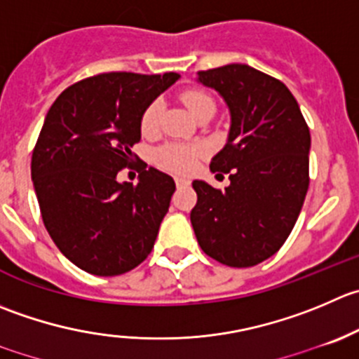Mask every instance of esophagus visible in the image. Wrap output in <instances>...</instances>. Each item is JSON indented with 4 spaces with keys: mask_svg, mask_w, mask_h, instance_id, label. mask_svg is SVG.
Listing matches in <instances>:
<instances>
[{
    "mask_svg": "<svg viewBox=\"0 0 359 359\" xmlns=\"http://www.w3.org/2000/svg\"><path fill=\"white\" fill-rule=\"evenodd\" d=\"M175 184L177 187H187L191 184V180L186 179V177H175Z\"/></svg>",
    "mask_w": 359,
    "mask_h": 359,
    "instance_id": "obj_1",
    "label": "esophagus"
}]
</instances>
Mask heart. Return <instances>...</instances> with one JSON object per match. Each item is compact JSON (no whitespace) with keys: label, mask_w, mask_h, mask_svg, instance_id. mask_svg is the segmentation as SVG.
I'll list each match as a JSON object with an SVG mask.
<instances>
[{"label":"heart","mask_w":359,"mask_h":359,"mask_svg":"<svg viewBox=\"0 0 359 359\" xmlns=\"http://www.w3.org/2000/svg\"><path fill=\"white\" fill-rule=\"evenodd\" d=\"M180 100L194 117H198L207 109H215L214 100L200 89H186L180 93ZM159 116H161V103L152 102L151 105H147L140 119L142 133L154 135L159 126ZM201 154H203V149L198 145L166 144L154 152V163L166 172L189 173L196 166Z\"/></svg>","instance_id":"heart-1"}]
</instances>
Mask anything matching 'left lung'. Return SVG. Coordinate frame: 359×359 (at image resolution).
Masks as SVG:
<instances>
[{"label": "left lung", "instance_id": "left-lung-1", "mask_svg": "<svg viewBox=\"0 0 359 359\" xmlns=\"http://www.w3.org/2000/svg\"><path fill=\"white\" fill-rule=\"evenodd\" d=\"M224 98L228 142L212 172L229 173L224 191L194 180L191 224L207 256L247 268L268 259L290 236L309 189L311 131L280 80L247 65L198 72Z\"/></svg>", "mask_w": 359, "mask_h": 359}]
</instances>
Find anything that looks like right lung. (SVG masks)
I'll return each mask as SVG.
<instances>
[{"mask_svg":"<svg viewBox=\"0 0 359 359\" xmlns=\"http://www.w3.org/2000/svg\"><path fill=\"white\" fill-rule=\"evenodd\" d=\"M179 76L100 73L65 89L47 112L31 179L48 235L83 272L121 276L154 247L175 182L144 161L138 184L117 182V173L137 158L144 110Z\"/></svg>","mask_w":359,"mask_h":359,"instance_id":"1","label":"right lung"}]
</instances>
